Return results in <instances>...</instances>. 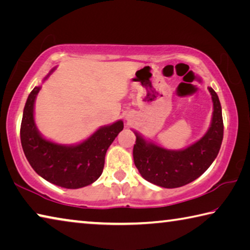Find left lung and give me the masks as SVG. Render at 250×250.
Instances as JSON below:
<instances>
[{"label":"left lung","mask_w":250,"mask_h":250,"mask_svg":"<svg viewBox=\"0 0 250 250\" xmlns=\"http://www.w3.org/2000/svg\"><path fill=\"white\" fill-rule=\"evenodd\" d=\"M208 91L213 100L210 125L200 140L186 149H164L134 131L133 161L143 179L161 188H180L200 177L214 162L222 146L224 125L218 96L213 88L208 87Z\"/></svg>","instance_id":"8db88e82"}]
</instances>
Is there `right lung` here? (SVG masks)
<instances>
[{
    "instance_id": "add662e5",
    "label": "right lung",
    "mask_w": 250,
    "mask_h": 250,
    "mask_svg": "<svg viewBox=\"0 0 250 250\" xmlns=\"http://www.w3.org/2000/svg\"><path fill=\"white\" fill-rule=\"evenodd\" d=\"M40 90L41 86L35 87L28 95L21 124V143L28 163L40 176L62 188H80L94 183L103 173L105 153L124 129V121L101 126L78 145H58L45 139L36 128L34 104Z\"/></svg>"
}]
</instances>
